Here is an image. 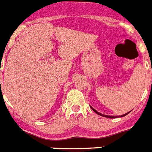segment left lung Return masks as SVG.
<instances>
[{"label":"left lung","instance_id":"8db88e82","mask_svg":"<svg viewBox=\"0 0 152 152\" xmlns=\"http://www.w3.org/2000/svg\"><path fill=\"white\" fill-rule=\"evenodd\" d=\"M91 107V110H92L93 111H94V112H95V113H96L97 114H98V115H100V116H102V117H107V118H117V116H108V115H104V114H102V113H99V112H98V111H97L96 110H95V109L93 108V107ZM129 113V112H128V113H125V114H124V115H121V116H120V117H124V116L127 115V114H128V113ZM118 117H119V116H118Z\"/></svg>","mask_w":152,"mask_h":152}]
</instances>
